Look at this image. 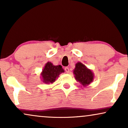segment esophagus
I'll use <instances>...</instances> for the list:
<instances>
[{
	"mask_svg": "<svg viewBox=\"0 0 128 128\" xmlns=\"http://www.w3.org/2000/svg\"><path fill=\"white\" fill-rule=\"evenodd\" d=\"M64 70H65V72L66 73H69V68H68V67H66L65 68H64Z\"/></svg>",
	"mask_w": 128,
	"mask_h": 128,
	"instance_id": "1",
	"label": "esophagus"
}]
</instances>
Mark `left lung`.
Here are the masks:
<instances>
[{
  "instance_id": "left-lung-1",
  "label": "left lung",
  "mask_w": 128,
  "mask_h": 128,
  "mask_svg": "<svg viewBox=\"0 0 128 128\" xmlns=\"http://www.w3.org/2000/svg\"><path fill=\"white\" fill-rule=\"evenodd\" d=\"M73 73L74 74L75 79L80 82L84 87L90 84L93 81V73L81 62H78L76 64Z\"/></svg>"
}]
</instances>
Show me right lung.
I'll use <instances>...</instances> for the list:
<instances>
[{
  "label": "right lung",
  "instance_id": "1",
  "mask_svg": "<svg viewBox=\"0 0 128 128\" xmlns=\"http://www.w3.org/2000/svg\"><path fill=\"white\" fill-rule=\"evenodd\" d=\"M64 72L61 65L55 66L51 62H47L41 73L42 82L46 84L53 83L59 74Z\"/></svg>",
  "mask_w": 128,
  "mask_h": 128
}]
</instances>
